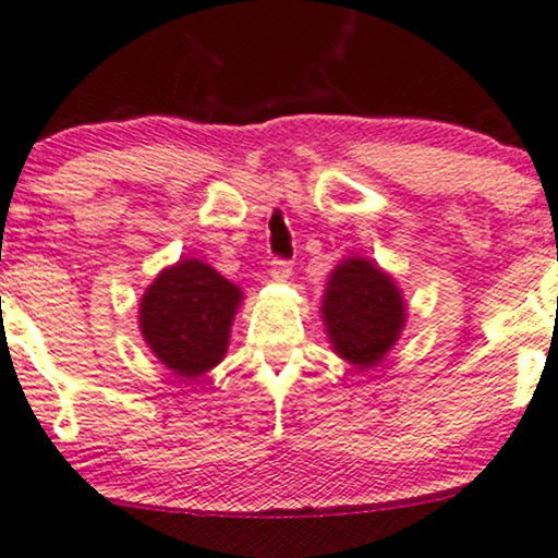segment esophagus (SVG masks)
Here are the masks:
<instances>
[{
    "label": "esophagus",
    "mask_w": 558,
    "mask_h": 558,
    "mask_svg": "<svg viewBox=\"0 0 558 558\" xmlns=\"http://www.w3.org/2000/svg\"><path fill=\"white\" fill-rule=\"evenodd\" d=\"M268 274H271L274 281H287L292 277V264H290V260H284V258L271 260V268H268Z\"/></svg>",
    "instance_id": "obj_1"
}]
</instances>
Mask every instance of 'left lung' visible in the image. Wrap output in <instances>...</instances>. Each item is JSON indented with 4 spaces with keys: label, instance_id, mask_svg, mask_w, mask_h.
<instances>
[{
    "label": "left lung",
    "instance_id": "1",
    "mask_svg": "<svg viewBox=\"0 0 558 558\" xmlns=\"http://www.w3.org/2000/svg\"><path fill=\"white\" fill-rule=\"evenodd\" d=\"M404 311L395 279L360 255L333 268L320 305L333 352L357 368L381 363L404 329Z\"/></svg>",
    "mask_w": 558,
    "mask_h": 558
}]
</instances>
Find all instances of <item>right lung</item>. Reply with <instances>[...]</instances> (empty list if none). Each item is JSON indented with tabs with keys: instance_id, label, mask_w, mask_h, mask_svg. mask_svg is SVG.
<instances>
[{
	"instance_id": "1",
	"label": "right lung",
	"mask_w": 558,
	"mask_h": 558,
	"mask_svg": "<svg viewBox=\"0 0 558 558\" xmlns=\"http://www.w3.org/2000/svg\"><path fill=\"white\" fill-rule=\"evenodd\" d=\"M242 292L201 260L163 268L141 300V333L156 357L182 378L211 371L227 355Z\"/></svg>"
}]
</instances>
